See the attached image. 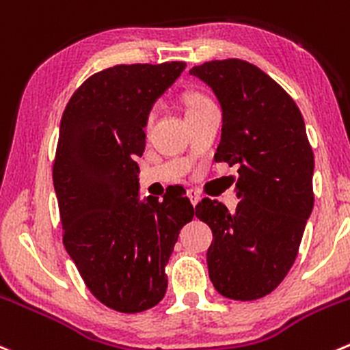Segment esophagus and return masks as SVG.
<instances>
[{
    "mask_svg": "<svg viewBox=\"0 0 350 350\" xmlns=\"http://www.w3.org/2000/svg\"><path fill=\"white\" fill-rule=\"evenodd\" d=\"M188 198L191 200V203H193V206L196 205V203L200 202V198H202V196H200V193L196 191V189H188Z\"/></svg>",
    "mask_w": 350,
    "mask_h": 350,
    "instance_id": "esophagus-1",
    "label": "esophagus"
}]
</instances>
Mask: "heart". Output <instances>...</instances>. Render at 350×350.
I'll use <instances>...</instances> for the list:
<instances>
[{
  "label": "heart",
  "instance_id": "b5f03b06",
  "mask_svg": "<svg viewBox=\"0 0 350 350\" xmlns=\"http://www.w3.org/2000/svg\"><path fill=\"white\" fill-rule=\"evenodd\" d=\"M205 103H208V100H205V99H203V97H198V96L191 97V99H189V103H188V111L195 109V107L202 106V104H205ZM152 118H154V116H152V114H150V116H148V121H147V126L152 123Z\"/></svg>",
  "mask_w": 350,
  "mask_h": 350
}]
</instances>
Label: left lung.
Here are the masks:
<instances>
[{
	"label": "left lung",
	"mask_w": 350,
	"mask_h": 350,
	"mask_svg": "<svg viewBox=\"0 0 350 350\" xmlns=\"http://www.w3.org/2000/svg\"><path fill=\"white\" fill-rule=\"evenodd\" d=\"M189 75L220 104L215 161L237 165L234 212L210 198L196 205L213 234L210 280L229 299H260L291 270L313 212L314 157L304 120L289 94L247 61H208Z\"/></svg>",
	"instance_id": "1"
}]
</instances>
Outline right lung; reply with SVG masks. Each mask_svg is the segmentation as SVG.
Returning <instances> with one entry per match:
<instances>
[{
    "mask_svg": "<svg viewBox=\"0 0 350 350\" xmlns=\"http://www.w3.org/2000/svg\"><path fill=\"white\" fill-rule=\"evenodd\" d=\"M186 63L118 64L71 96L59 124L53 183L63 243L90 293L111 310L140 313L167 289L165 265L195 215L185 188L140 196L135 159L148 114Z\"/></svg>",
    "mask_w": 350,
    "mask_h": 350,
    "instance_id": "1",
    "label": "right lung"
}]
</instances>
